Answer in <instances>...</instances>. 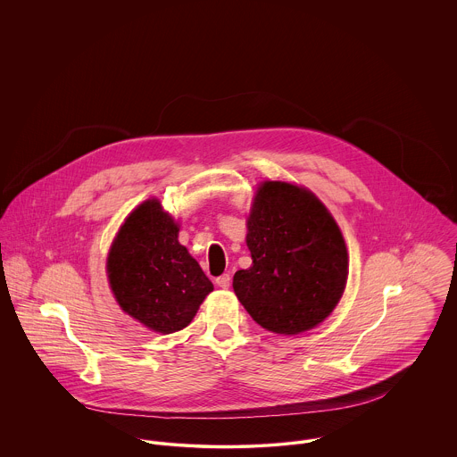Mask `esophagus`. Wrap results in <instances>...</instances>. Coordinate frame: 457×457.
<instances>
[{"mask_svg": "<svg viewBox=\"0 0 457 457\" xmlns=\"http://www.w3.org/2000/svg\"><path fill=\"white\" fill-rule=\"evenodd\" d=\"M230 281H232L230 274H221L220 278H216V285H218L220 288H228V287H230Z\"/></svg>", "mask_w": 457, "mask_h": 457, "instance_id": "esophagus-1", "label": "esophagus"}]
</instances>
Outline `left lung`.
<instances>
[{
	"instance_id": "8db88e82",
	"label": "left lung",
	"mask_w": 457,
	"mask_h": 457,
	"mask_svg": "<svg viewBox=\"0 0 457 457\" xmlns=\"http://www.w3.org/2000/svg\"><path fill=\"white\" fill-rule=\"evenodd\" d=\"M252 267L234 274V292L259 326L301 334L322 324L348 276L343 234L326 205L303 187L265 181L248 216Z\"/></svg>"
}]
</instances>
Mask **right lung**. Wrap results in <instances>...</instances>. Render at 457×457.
I'll use <instances>...</instances> for the list:
<instances>
[{
	"label": "right lung",
	"mask_w": 457,
	"mask_h": 457,
	"mask_svg": "<svg viewBox=\"0 0 457 457\" xmlns=\"http://www.w3.org/2000/svg\"><path fill=\"white\" fill-rule=\"evenodd\" d=\"M178 234L179 225L160 200L149 198L131 211L107 257L109 285L121 310L162 334L188 326L212 292Z\"/></svg>",
	"instance_id": "right-lung-1"
}]
</instances>
